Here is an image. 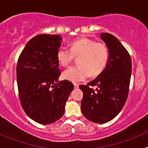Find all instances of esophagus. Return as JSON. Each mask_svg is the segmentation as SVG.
I'll list each match as a JSON object with an SVG mask.
<instances>
[{
  "label": "esophagus",
  "instance_id": "esophagus-1",
  "mask_svg": "<svg viewBox=\"0 0 148 148\" xmlns=\"http://www.w3.org/2000/svg\"><path fill=\"white\" fill-rule=\"evenodd\" d=\"M74 88H75V89L78 88V84H74Z\"/></svg>",
  "mask_w": 148,
  "mask_h": 148
}]
</instances>
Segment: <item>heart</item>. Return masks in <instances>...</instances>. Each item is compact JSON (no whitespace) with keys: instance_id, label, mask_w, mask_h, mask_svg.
I'll list each match as a JSON object with an SVG mask.
<instances>
[{"instance_id":"heart-1","label":"heart","mask_w":148,"mask_h":148,"mask_svg":"<svg viewBox=\"0 0 148 148\" xmlns=\"http://www.w3.org/2000/svg\"><path fill=\"white\" fill-rule=\"evenodd\" d=\"M78 57L79 65L68 68L63 73V78L66 80L78 82L85 80L90 75H100L108 64L110 50L104 43L82 38L70 44V50L60 47L56 53L57 60L63 66H70L74 58Z\"/></svg>"}]
</instances>
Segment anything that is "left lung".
Here are the masks:
<instances>
[{
  "label": "left lung",
  "mask_w": 148,
  "mask_h": 148,
  "mask_svg": "<svg viewBox=\"0 0 148 148\" xmlns=\"http://www.w3.org/2000/svg\"><path fill=\"white\" fill-rule=\"evenodd\" d=\"M101 38L110 50L107 67L93 81L79 87L83 92L81 108L84 117L92 122L104 124L114 119L126 102L132 62L127 50L114 35L102 33Z\"/></svg>",
  "instance_id": "left-lung-1"
}]
</instances>
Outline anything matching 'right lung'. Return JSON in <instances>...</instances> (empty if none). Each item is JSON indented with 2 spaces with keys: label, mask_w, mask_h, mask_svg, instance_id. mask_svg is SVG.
<instances>
[{
  "label": "right lung",
  "mask_w": 148,
  "mask_h": 148,
  "mask_svg": "<svg viewBox=\"0 0 148 148\" xmlns=\"http://www.w3.org/2000/svg\"><path fill=\"white\" fill-rule=\"evenodd\" d=\"M61 44L58 35L41 34L32 38L22 50L16 68L21 104L36 122L49 125L61 119L74 85L58 82L61 75L56 53Z\"/></svg>",
  "instance_id": "obj_1"
}]
</instances>
